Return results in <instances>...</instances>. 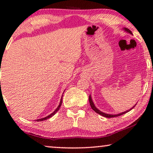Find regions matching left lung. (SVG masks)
Returning a JSON list of instances; mask_svg holds the SVG:
<instances>
[{
	"mask_svg": "<svg viewBox=\"0 0 153 153\" xmlns=\"http://www.w3.org/2000/svg\"><path fill=\"white\" fill-rule=\"evenodd\" d=\"M123 30H125V32L129 33V34L132 35V33H131V31L130 30H129L128 28H123ZM89 102H90V105H91V108H93V109L94 111H95L96 113H97V114L101 115V116H104V117H106V118H114V117H117V116H121V115L125 114H126L127 112L129 111H130L131 109H132V108L135 106V105H134V106H133L132 108H130V109H129V110L126 111H125V112L120 113V114H105V113H103L102 111H100L97 107H96V106H95V104H94V103H93V100H92V98H91V95L89 96Z\"/></svg>",
	"mask_w": 153,
	"mask_h": 153,
	"instance_id": "obj_1",
	"label": "left lung"
}]
</instances>
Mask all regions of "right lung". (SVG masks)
Returning a JSON list of instances; mask_svg holds the SVG:
<instances>
[{"label":"right lung","instance_id":"right-lung-1","mask_svg":"<svg viewBox=\"0 0 153 153\" xmlns=\"http://www.w3.org/2000/svg\"><path fill=\"white\" fill-rule=\"evenodd\" d=\"M62 97H61V100H60V104H59V105H58V107H57V108H56V109L55 111H53V113H51V114L49 115V116H47V117H45V118H40V119H37V120H36V121H43V120H47V119H49V118H51V117L53 116V115H55L56 113L57 112L58 110H59V108H60V106H61V104H62Z\"/></svg>","mask_w":153,"mask_h":153}]
</instances>
